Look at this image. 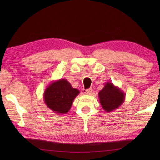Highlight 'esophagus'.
<instances>
[{
    "instance_id": "obj_1",
    "label": "esophagus",
    "mask_w": 160,
    "mask_h": 160,
    "mask_svg": "<svg viewBox=\"0 0 160 160\" xmlns=\"http://www.w3.org/2000/svg\"><path fill=\"white\" fill-rule=\"evenodd\" d=\"M92 89H88V90H86L85 91V94H88V95H90V94H92Z\"/></svg>"
}]
</instances>
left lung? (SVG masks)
Here are the masks:
<instances>
[{"mask_svg":"<svg viewBox=\"0 0 160 160\" xmlns=\"http://www.w3.org/2000/svg\"><path fill=\"white\" fill-rule=\"evenodd\" d=\"M101 106L105 112H111L118 109L125 101V93L112 82L105 83L104 88L99 92Z\"/></svg>","mask_w":160,"mask_h":160,"instance_id":"8db88e82","label":"left lung"}]
</instances>
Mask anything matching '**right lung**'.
Instances as JSON below:
<instances>
[{
  "instance_id": "1",
  "label": "right lung",
  "mask_w": 160,
  "mask_h": 160,
  "mask_svg": "<svg viewBox=\"0 0 160 160\" xmlns=\"http://www.w3.org/2000/svg\"><path fill=\"white\" fill-rule=\"evenodd\" d=\"M80 93L66 79L51 82L44 92V101L54 113L66 114L71 108L73 101Z\"/></svg>"
}]
</instances>
